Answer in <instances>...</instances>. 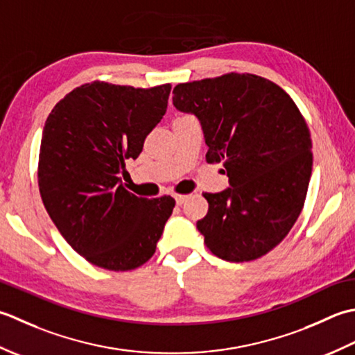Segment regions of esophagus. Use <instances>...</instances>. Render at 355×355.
Returning a JSON list of instances; mask_svg holds the SVG:
<instances>
[{
  "label": "esophagus",
  "instance_id": "esophagus-1",
  "mask_svg": "<svg viewBox=\"0 0 355 355\" xmlns=\"http://www.w3.org/2000/svg\"><path fill=\"white\" fill-rule=\"evenodd\" d=\"M173 196H175V200H176V204L178 205H182L184 204V202L187 200V194H179V193H175V194H173Z\"/></svg>",
  "mask_w": 355,
  "mask_h": 355
}]
</instances>
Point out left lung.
Here are the masks:
<instances>
[{"instance_id":"left-lung-1","label":"left lung","mask_w":355,"mask_h":355,"mask_svg":"<svg viewBox=\"0 0 355 355\" xmlns=\"http://www.w3.org/2000/svg\"><path fill=\"white\" fill-rule=\"evenodd\" d=\"M173 105L204 130L207 162H223L230 188L205 193L198 220L207 248L250 262L284 241L305 204L313 171L311 135L288 93L262 76L231 73L178 84Z\"/></svg>"}]
</instances>
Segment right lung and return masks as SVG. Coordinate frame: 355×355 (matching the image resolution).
I'll use <instances>...</instances> for the list:
<instances>
[{"mask_svg":"<svg viewBox=\"0 0 355 355\" xmlns=\"http://www.w3.org/2000/svg\"><path fill=\"white\" fill-rule=\"evenodd\" d=\"M171 85L93 81L67 93L42 130L41 199L62 237L99 268L130 271L155 254L175 199L137 198L121 184L167 112Z\"/></svg>","mask_w":355,"mask_h":355,"instance_id":"1","label":"right lung"}]
</instances>
